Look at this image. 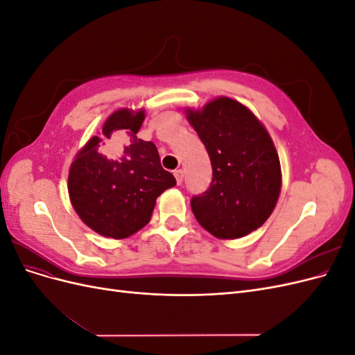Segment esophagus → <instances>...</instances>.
Returning a JSON list of instances; mask_svg holds the SVG:
<instances>
[{
	"label": "esophagus",
	"instance_id": "34e87169",
	"mask_svg": "<svg viewBox=\"0 0 355 355\" xmlns=\"http://www.w3.org/2000/svg\"><path fill=\"white\" fill-rule=\"evenodd\" d=\"M175 178H176V184L182 185V182H184V171L182 170H175Z\"/></svg>",
	"mask_w": 355,
	"mask_h": 355
}]
</instances>
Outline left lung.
<instances>
[{"label": "left lung", "mask_w": 355, "mask_h": 355, "mask_svg": "<svg viewBox=\"0 0 355 355\" xmlns=\"http://www.w3.org/2000/svg\"><path fill=\"white\" fill-rule=\"evenodd\" d=\"M185 114L213 168L210 188L191 200L192 213L216 239L245 237L271 216L280 197L282 166L272 139L247 106L227 96Z\"/></svg>", "instance_id": "obj_1"}]
</instances>
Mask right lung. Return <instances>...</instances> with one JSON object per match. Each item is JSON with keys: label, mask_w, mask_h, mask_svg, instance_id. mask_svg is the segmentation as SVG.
I'll list each match as a JSON object with an SVG mask.
<instances>
[{"label": "right lung", "mask_w": 355, "mask_h": 355, "mask_svg": "<svg viewBox=\"0 0 355 355\" xmlns=\"http://www.w3.org/2000/svg\"><path fill=\"white\" fill-rule=\"evenodd\" d=\"M144 120L145 110L112 112L102 133L89 139L69 167L72 207L103 237L121 240L142 230L157 197L176 185L175 176L161 167L157 146L136 136Z\"/></svg>", "instance_id": "right-lung-1"}]
</instances>
